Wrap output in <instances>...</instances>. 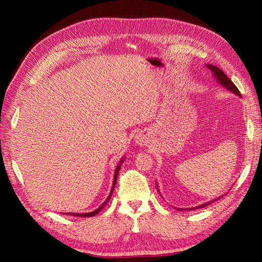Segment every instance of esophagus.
<instances>
[{"label":"esophagus","mask_w":262,"mask_h":262,"mask_svg":"<svg viewBox=\"0 0 262 262\" xmlns=\"http://www.w3.org/2000/svg\"><path fill=\"white\" fill-rule=\"evenodd\" d=\"M136 143L138 145H146L147 144V136L145 134H140L136 137Z\"/></svg>","instance_id":"34e87169"}]
</instances>
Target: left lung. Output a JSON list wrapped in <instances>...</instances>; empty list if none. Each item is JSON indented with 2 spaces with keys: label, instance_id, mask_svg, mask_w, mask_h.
I'll return each instance as SVG.
<instances>
[{
  "label": "left lung",
  "instance_id": "8db88e82",
  "mask_svg": "<svg viewBox=\"0 0 262 262\" xmlns=\"http://www.w3.org/2000/svg\"><path fill=\"white\" fill-rule=\"evenodd\" d=\"M206 68L209 69V70L211 71V73H213V75L215 76V80H216L217 83H220V84H221L222 86L227 89V90H229L230 92L236 94L237 97H241V93H240V91L237 90V88L234 85V83H233V82L229 79V77H227V75H226V74L224 73V72L222 71L220 68H217V66L211 65V64H207V65H206ZM157 188H158V185H157ZM158 191H159V188H158ZM159 192H160V191H159ZM222 197H223V196H220L219 198H215V199H213V200H210V202H207V203H205V204H203V205L196 206V207H192V208H177V209H179V210H190V209L203 208V207H206V206L210 205L211 203L216 202V200H219V199L222 198Z\"/></svg>",
  "mask_w": 262,
  "mask_h": 262
}]
</instances>
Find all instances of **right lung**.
<instances>
[{
  "label": "right lung",
  "mask_w": 262,
  "mask_h": 262,
  "mask_svg": "<svg viewBox=\"0 0 262 262\" xmlns=\"http://www.w3.org/2000/svg\"><path fill=\"white\" fill-rule=\"evenodd\" d=\"M124 161H125V159H121L120 161H119V163H118V165L116 166V170H115V174H114V182H113V187H111V190H110V193H109V196H108V198L105 199V202L100 206L99 208H97L96 210H93V211H90V213H68V214H70V215H73V216H77V217H91V216H96L98 213H100V211L102 210V208L104 207L105 206V204H107L108 202H109V199L111 198V194H113V192H114V189H115V186H116V182H117V177H118V173H119V170H120V166H121V164L124 163Z\"/></svg>",
  "instance_id": "right-lung-1"
}]
</instances>
